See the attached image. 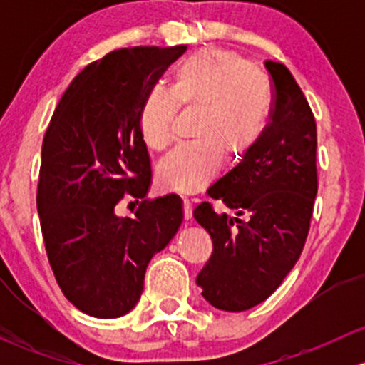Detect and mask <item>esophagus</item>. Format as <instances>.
Wrapping results in <instances>:
<instances>
[{
	"instance_id": "obj_1",
	"label": "esophagus",
	"mask_w": 365,
	"mask_h": 365,
	"mask_svg": "<svg viewBox=\"0 0 365 365\" xmlns=\"http://www.w3.org/2000/svg\"><path fill=\"white\" fill-rule=\"evenodd\" d=\"M183 219H185V222H190L192 220V205H190V201H183Z\"/></svg>"
}]
</instances>
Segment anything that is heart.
<instances>
[{
    "instance_id": "1",
    "label": "heart",
    "mask_w": 365,
    "mask_h": 365,
    "mask_svg": "<svg viewBox=\"0 0 365 365\" xmlns=\"http://www.w3.org/2000/svg\"><path fill=\"white\" fill-rule=\"evenodd\" d=\"M178 106L203 111L200 141L178 146L159 165V182L178 194H194L220 171V150L245 153L261 141L274 113V90L261 70L233 51H203L176 70L171 90L153 88L141 108V134L153 152L173 141Z\"/></svg>"
}]
</instances>
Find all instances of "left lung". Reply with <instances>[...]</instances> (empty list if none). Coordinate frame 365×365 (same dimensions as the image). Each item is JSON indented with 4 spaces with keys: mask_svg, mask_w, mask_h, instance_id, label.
I'll use <instances>...</instances> for the list:
<instances>
[{
    "mask_svg": "<svg viewBox=\"0 0 365 365\" xmlns=\"http://www.w3.org/2000/svg\"><path fill=\"white\" fill-rule=\"evenodd\" d=\"M264 67L274 86L267 134L208 189L235 215L210 203L194 208L213 242L196 282L220 311H247L281 286L304 249L318 192L314 114L284 65Z\"/></svg>",
    "mask_w": 365,
    "mask_h": 365,
    "instance_id": "8db88e82",
    "label": "left lung"
}]
</instances>
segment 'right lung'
<instances>
[{
    "label": "right lung",
    "mask_w": 365,
    "mask_h": 365,
    "mask_svg": "<svg viewBox=\"0 0 365 365\" xmlns=\"http://www.w3.org/2000/svg\"><path fill=\"white\" fill-rule=\"evenodd\" d=\"M187 51L130 47L88 65L61 97L42 143L36 208L63 295L95 318H120L145 288L150 259L183 220L182 200H146L152 168L141 108L165 68ZM123 197L142 201L118 217Z\"/></svg>",
    "instance_id": "1"
}]
</instances>
